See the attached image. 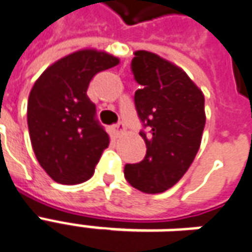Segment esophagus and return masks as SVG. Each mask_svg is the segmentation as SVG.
<instances>
[{
    "instance_id": "1",
    "label": "esophagus",
    "mask_w": 252,
    "mask_h": 252,
    "mask_svg": "<svg viewBox=\"0 0 252 252\" xmlns=\"http://www.w3.org/2000/svg\"><path fill=\"white\" fill-rule=\"evenodd\" d=\"M115 131H117V135H119V137H122L125 133H126V127H125V125H123L122 122H119L115 126Z\"/></svg>"
}]
</instances>
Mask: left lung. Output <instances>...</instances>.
I'll return each mask as SVG.
<instances>
[{"instance_id": "left-lung-1", "label": "left lung", "mask_w": 252, "mask_h": 252, "mask_svg": "<svg viewBox=\"0 0 252 252\" xmlns=\"http://www.w3.org/2000/svg\"><path fill=\"white\" fill-rule=\"evenodd\" d=\"M131 70L141 85L135 108L149 131L140 133L145 158L126 164L125 176L137 190L158 194L176 185L195 158L206 122L205 96L182 67L151 51H135Z\"/></svg>"}]
</instances>
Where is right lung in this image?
<instances>
[{
	"label": "right lung",
	"instance_id": "obj_1",
	"mask_svg": "<svg viewBox=\"0 0 252 252\" xmlns=\"http://www.w3.org/2000/svg\"><path fill=\"white\" fill-rule=\"evenodd\" d=\"M119 58L96 49L77 50L55 61L37 78L28 97L27 122L40 167L61 185L92 178L110 137L94 119L87 89L96 73Z\"/></svg>",
	"mask_w": 252,
	"mask_h": 252
}]
</instances>
